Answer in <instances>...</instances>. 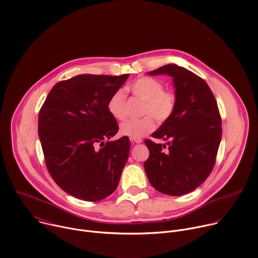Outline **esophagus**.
<instances>
[{
  "label": "esophagus",
  "mask_w": 258,
  "mask_h": 258,
  "mask_svg": "<svg viewBox=\"0 0 258 258\" xmlns=\"http://www.w3.org/2000/svg\"><path fill=\"white\" fill-rule=\"evenodd\" d=\"M132 142H133V143H136V144H141V143L143 142V140H142V139H133Z\"/></svg>",
  "instance_id": "34e87169"
}]
</instances>
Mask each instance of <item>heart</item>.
Returning <instances> with one entry per match:
<instances>
[{
  "label": "heart",
  "instance_id": "b5f03b06",
  "mask_svg": "<svg viewBox=\"0 0 258 258\" xmlns=\"http://www.w3.org/2000/svg\"><path fill=\"white\" fill-rule=\"evenodd\" d=\"M130 89L137 98L145 102L142 113L146 116L123 121L119 126V133L131 139H141L155 128L154 117L157 121L164 122L172 115L176 105V97L172 91L163 90L164 85L161 81L150 77L139 78L130 86ZM107 108L115 119L124 118L125 96L122 90H117L111 95Z\"/></svg>",
  "mask_w": 258,
  "mask_h": 258
}]
</instances>
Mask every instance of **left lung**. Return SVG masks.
Wrapping results in <instances>:
<instances>
[{"label": "left lung", "instance_id": "1", "mask_svg": "<svg viewBox=\"0 0 258 258\" xmlns=\"http://www.w3.org/2000/svg\"><path fill=\"white\" fill-rule=\"evenodd\" d=\"M148 75L172 78L176 105L172 115L152 134L167 143L145 141L150 152L145 171L157 191L185 195L199 187L214 166L222 139L218 107L205 81L186 68L167 64Z\"/></svg>", "mask_w": 258, "mask_h": 258}]
</instances>
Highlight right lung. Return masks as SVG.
<instances>
[{"instance_id": "right-lung-1", "label": "right lung", "mask_w": 258, "mask_h": 258, "mask_svg": "<svg viewBox=\"0 0 258 258\" xmlns=\"http://www.w3.org/2000/svg\"><path fill=\"white\" fill-rule=\"evenodd\" d=\"M130 76L81 75L57 83L39 113V136L46 166L67 194L99 201L118 186L127 161V137L118 132L107 103Z\"/></svg>"}]
</instances>
